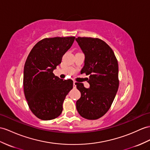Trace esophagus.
<instances>
[{"instance_id": "obj_1", "label": "esophagus", "mask_w": 150, "mask_h": 150, "mask_svg": "<svg viewBox=\"0 0 150 150\" xmlns=\"http://www.w3.org/2000/svg\"><path fill=\"white\" fill-rule=\"evenodd\" d=\"M76 81H74V83H73V87H74V88H76Z\"/></svg>"}]
</instances>
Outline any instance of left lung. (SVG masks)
<instances>
[{
    "label": "left lung",
    "instance_id": "obj_1",
    "mask_svg": "<svg viewBox=\"0 0 150 150\" xmlns=\"http://www.w3.org/2000/svg\"><path fill=\"white\" fill-rule=\"evenodd\" d=\"M85 54V65L81 74L89 76V88L76 83L81 97L76 109L83 118L97 120L110 108L119 86L118 64L115 53L103 40L92 38H76Z\"/></svg>",
    "mask_w": 150,
    "mask_h": 150
}]
</instances>
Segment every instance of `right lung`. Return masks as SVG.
I'll return each mask as SVG.
<instances>
[{
    "label": "right lung",
    "instance_id": "right-lung-1",
    "mask_svg": "<svg viewBox=\"0 0 150 150\" xmlns=\"http://www.w3.org/2000/svg\"><path fill=\"white\" fill-rule=\"evenodd\" d=\"M75 37L45 38L33 47L25 62L23 88L29 108L42 120L57 118L63 103L73 87L71 79H62L53 74Z\"/></svg>",
    "mask_w": 150,
    "mask_h": 150
}]
</instances>
